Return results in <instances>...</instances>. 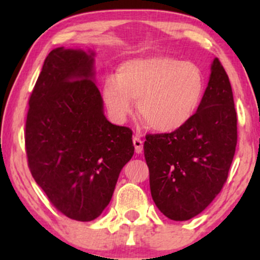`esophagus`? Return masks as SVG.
<instances>
[{
	"mask_svg": "<svg viewBox=\"0 0 260 260\" xmlns=\"http://www.w3.org/2000/svg\"><path fill=\"white\" fill-rule=\"evenodd\" d=\"M133 144H134V148H136V153L137 154H142V151H143V140L140 139L139 137H134Z\"/></svg>",
	"mask_w": 260,
	"mask_h": 260,
	"instance_id": "1",
	"label": "esophagus"
}]
</instances>
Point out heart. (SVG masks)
<instances>
[{
  "label": "heart",
  "instance_id": "obj_1",
  "mask_svg": "<svg viewBox=\"0 0 260 260\" xmlns=\"http://www.w3.org/2000/svg\"><path fill=\"white\" fill-rule=\"evenodd\" d=\"M103 100L116 121H124L138 100L140 118L156 133H175L196 117L205 95V78L193 62L164 55L132 58L107 77Z\"/></svg>",
  "mask_w": 260,
  "mask_h": 260
}]
</instances>
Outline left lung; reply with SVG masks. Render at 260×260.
<instances>
[{
  "label": "left lung",
  "instance_id": "obj_1",
  "mask_svg": "<svg viewBox=\"0 0 260 260\" xmlns=\"http://www.w3.org/2000/svg\"><path fill=\"white\" fill-rule=\"evenodd\" d=\"M144 156L153 201L175 221L189 220L214 201L229 176L237 144V113L229 76L211 64L198 113L175 133L147 134Z\"/></svg>",
  "mask_w": 260,
  "mask_h": 260
}]
</instances>
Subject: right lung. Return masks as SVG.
I'll use <instances>...</instances> for the list:
<instances>
[{
	"instance_id": "obj_1",
	"label": "right lung",
	"mask_w": 260,
	"mask_h": 260,
	"mask_svg": "<svg viewBox=\"0 0 260 260\" xmlns=\"http://www.w3.org/2000/svg\"><path fill=\"white\" fill-rule=\"evenodd\" d=\"M92 57L91 51L52 50L31 91L25 122L31 176L53 207L77 221L103 213L134 154L132 129L104 115Z\"/></svg>"
}]
</instances>
